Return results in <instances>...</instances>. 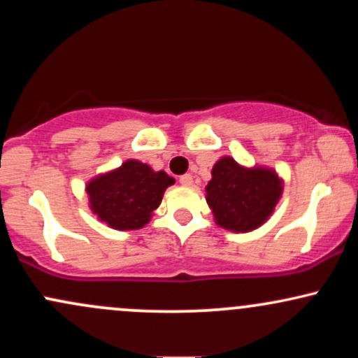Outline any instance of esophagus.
Instances as JSON below:
<instances>
[{
    "instance_id": "obj_1",
    "label": "esophagus",
    "mask_w": 358,
    "mask_h": 358,
    "mask_svg": "<svg viewBox=\"0 0 358 358\" xmlns=\"http://www.w3.org/2000/svg\"><path fill=\"white\" fill-rule=\"evenodd\" d=\"M178 182L182 183V185H185V187H190V185L193 183V178H192V175H190V173H187V175H182V176H180Z\"/></svg>"
}]
</instances>
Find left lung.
<instances>
[{
	"mask_svg": "<svg viewBox=\"0 0 358 358\" xmlns=\"http://www.w3.org/2000/svg\"><path fill=\"white\" fill-rule=\"evenodd\" d=\"M205 190L217 224L234 232H249L273 213L282 182L271 170H248L232 158H222L213 166Z\"/></svg>",
	"mask_w": 358,
	"mask_h": 358,
	"instance_id": "obj_1",
	"label": "left lung"
}]
</instances>
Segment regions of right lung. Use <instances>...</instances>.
Returning <instances> with one entry per match:
<instances>
[{
  "mask_svg": "<svg viewBox=\"0 0 358 358\" xmlns=\"http://www.w3.org/2000/svg\"><path fill=\"white\" fill-rule=\"evenodd\" d=\"M173 185L165 171L129 159L116 171L97 176L87 185L90 207L109 227L134 231L148 224L166 187Z\"/></svg>",
  "mask_w": 358,
  "mask_h": 358,
  "instance_id": "1",
  "label": "right lung"
}]
</instances>
